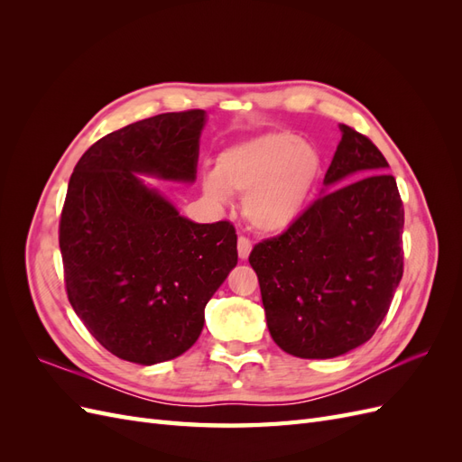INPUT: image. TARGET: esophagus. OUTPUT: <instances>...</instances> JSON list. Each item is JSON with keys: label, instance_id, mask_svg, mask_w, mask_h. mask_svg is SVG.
<instances>
[{"label": "esophagus", "instance_id": "esophagus-1", "mask_svg": "<svg viewBox=\"0 0 462 462\" xmlns=\"http://www.w3.org/2000/svg\"><path fill=\"white\" fill-rule=\"evenodd\" d=\"M236 250H239V258L246 260L250 256V250H253V243L245 235H241L239 241H236Z\"/></svg>", "mask_w": 462, "mask_h": 462}]
</instances>
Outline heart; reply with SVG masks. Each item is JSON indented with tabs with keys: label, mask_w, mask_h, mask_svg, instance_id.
Here are the masks:
<instances>
[{
	"label": "heart",
	"mask_w": 462,
	"mask_h": 462,
	"mask_svg": "<svg viewBox=\"0 0 462 462\" xmlns=\"http://www.w3.org/2000/svg\"><path fill=\"white\" fill-rule=\"evenodd\" d=\"M324 173L319 150L287 131L265 133L227 146L206 171L202 189L209 199L227 202L245 194L243 214L262 233L291 227L314 199Z\"/></svg>",
	"instance_id": "1"
}]
</instances>
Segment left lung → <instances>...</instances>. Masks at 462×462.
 <instances>
[{
    "instance_id": "1",
    "label": "left lung",
    "mask_w": 462,
    "mask_h": 462,
    "mask_svg": "<svg viewBox=\"0 0 462 462\" xmlns=\"http://www.w3.org/2000/svg\"><path fill=\"white\" fill-rule=\"evenodd\" d=\"M341 133L324 177L329 192L248 256L272 337L299 358H333L366 343L402 277L395 177L366 134L348 125Z\"/></svg>"
}]
</instances>
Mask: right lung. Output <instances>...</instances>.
Instances as JSON below:
<instances>
[{"mask_svg":"<svg viewBox=\"0 0 462 462\" xmlns=\"http://www.w3.org/2000/svg\"><path fill=\"white\" fill-rule=\"evenodd\" d=\"M202 109L153 116L94 143L69 180L60 248L69 302L92 337L136 365L197 343L236 265L233 223H194L136 173L194 180Z\"/></svg>","mask_w":462,"mask_h":462,"instance_id":"right-lung-1","label":"right lung"}]
</instances>
